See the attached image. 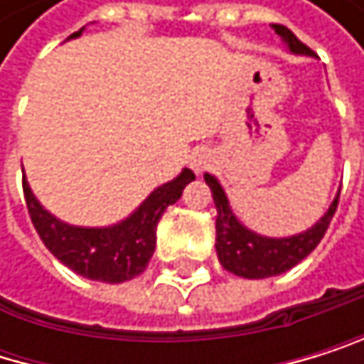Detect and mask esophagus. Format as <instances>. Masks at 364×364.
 <instances>
[{
  "label": "esophagus",
  "instance_id": "1",
  "mask_svg": "<svg viewBox=\"0 0 364 364\" xmlns=\"http://www.w3.org/2000/svg\"><path fill=\"white\" fill-rule=\"evenodd\" d=\"M207 166H209V164H207V157H205V155H194V159H192V168H194L196 172H203Z\"/></svg>",
  "mask_w": 364,
  "mask_h": 364
}]
</instances>
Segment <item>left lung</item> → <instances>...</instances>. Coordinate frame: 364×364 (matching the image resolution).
I'll return each mask as SVG.
<instances>
[{
    "mask_svg": "<svg viewBox=\"0 0 364 364\" xmlns=\"http://www.w3.org/2000/svg\"><path fill=\"white\" fill-rule=\"evenodd\" d=\"M273 28L286 41L290 52L312 56V50L306 43H301V41L286 26L275 23ZM205 183L209 186V190H212L216 212H218V216H216L218 259L223 264V269H227L229 273H233L237 277H247V279H264V277L286 273L288 269L295 267V264H299L304 257H308L321 242V237L326 235V231L332 223V216L338 207V196H341V192H338V196L334 198V203L328 209V214L312 229H308L306 233H299V235L279 237L277 240V237H262L237 223V218L233 216L231 207H229V200L225 196V190L220 188V183L212 174H205Z\"/></svg>",
    "mask_w": 364,
    "mask_h": 364,
    "instance_id": "1",
    "label": "left lung"
}]
</instances>
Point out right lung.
Segmentation results:
<instances>
[{
    "mask_svg": "<svg viewBox=\"0 0 364 364\" xmlns=\"http://www.w3.org/2000/svg\"><path fill=\"white\" fill-rule=\"evenodd\" d=\"M190 181H194V172L186 168L174 181L152 192L131 218L105 229L69 227L56 220L38 205L26 178L23 196L32 225L54 257L87 279L122 284L146 271L157 245V223L166 207L181 198Z\"/></svg>",
    "mask_w": 364,
    "mask_h": 364,
    "instance_id": "1",
    "label": "right lung"
}]
</instances>
